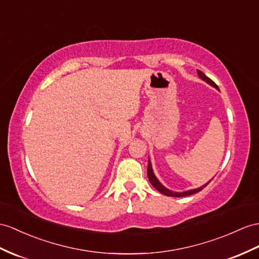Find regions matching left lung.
<instances>
[{
  "label": "left lung",
  "mask_w": 259,
  "mask_h": 259,
  "mask_svg": "<svg viewBox=\"0 0 259 259\" xmlns=\"http://www.w3.org/2000/svg\"><path fill=\"white\" fill-rule=\"evenodd\" d=\"M198 72V75H199V78L200 79H202L203 81H205L206 83H209L211 87H213V88H215L217 90H219V88H218V85L214 83V82L210 79V78H207L206 75L202 72V71H200V70H198L197 71ZM147 175H148V179H149V181H150V184L153 185V187L155 188V189H157V190H158L160 193H162V194H165V195H167V197H175V198H180V197H187V195H191V194H194V193H197V192H199V191H201L202 190L203 188H205L207 185H209V182L211 181H209V182H206L205 185H203V186H201V187H199V188H197V189H191V190H187V191H184V192H175V191H171V190H169L168 188H166L165 186H163L161 182L157 179V177L155 176V174H154V170H153V166H151V162H150V159H148V167H147Z\"/></svg>",
  "instance_id": "left-lung-1"
}]
</instances>
